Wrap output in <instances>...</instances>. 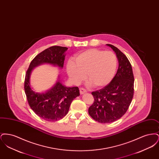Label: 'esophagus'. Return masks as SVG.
Wrapping results in <instances>:
<instances>
[{
  "mask_svg": "<svg viewBox=\"0 0 159 159\" xmlns=\"http://www.w3.org/2000/svg\"><path fill=\"white\" fill-rule=\"evenodd\" d=\"M79 90H80V93L82 94V95L84 93H86V92H87V91H86L85 89H84L83 88H80Z\"/></svg>",
  "mask_w": 159,
  "mask_h": 159,
  "instance_id": "34e87169",
  "label": "esophagus"
}]
</instances>
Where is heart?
Wrapping results in <instances>:
<instances>
[{"instance_id": "b5f03b06", "label": "heart", "mask_w": 159, "mask_h": 159, "mask_svg": "<svg viewBox=\"0 0 159 159\" xmlns=\"http://www.w3.org/2000/svg\"><path fill=\"white\" fill-rule=\"evenodd\" d=\"M73 61L69 60L67 72L71 80L80 83L85 77L89 84L95 88L105 86L110 82L115 74L117 61L111 51L89 49L77 54Z\"/></svg>"}]
</instances>
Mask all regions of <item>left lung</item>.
<instances>
[{
    "label": "left lung",
    "mask_w": 159,
    "mask_h": 159,
    "mask_svg": "<svg viewBox=\"0 0 159 159\" xmlns=\"http://www.w3.org/2000/svg\"><path fill=\"white\" fill-rule=\"evenodd\" d=\"M107 45L116 54L118 70L110 83L102 89L92 92L94 102L88 109L91 117L102 123H109L120 119L127 111L134 92V77L128 58L116 46Z\"/></svg>",
    "instance_id": "1"
}]
</instances>
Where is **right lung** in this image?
Here are the masks:
<instances>
[{"mask_svg": "<svg viewBox=\"0 0 159 159\" xmlns=\"http://www.w3.org/2000/svg\"><path fill=\"white\" fill-rule=\"evenodd\" d=\"M66 47L51 46L39 53L31 61L25 77L24 90L29 104L32 110L43 120L55 121L67 114L73 100L80 95L78 87H67L61 82L60 78L53 87L42 93L35 92L30 83L31 71L34 68L43 64H49L63 68Z\"/></svg>", "mask_w": 159, "mask_h": 159, "instance_id": "1", "label": "right lung"}]
</instances>
